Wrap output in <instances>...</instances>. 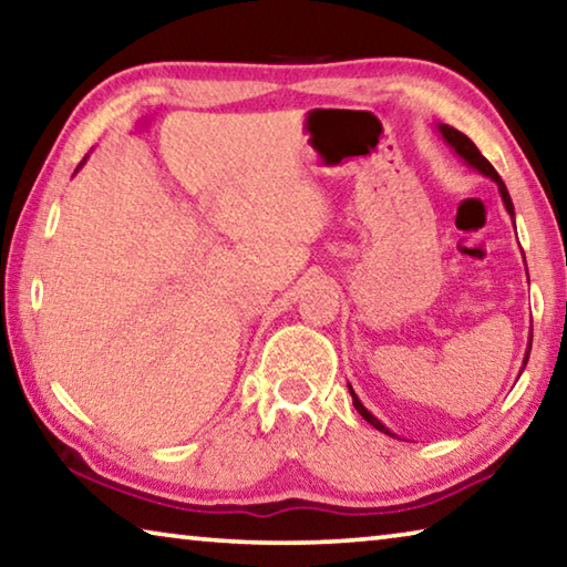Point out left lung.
<instances>
[{
    "instance_id": "1",
    "label": "left lung",
    "mask_w": 567,
    "mask_h": 567,
    "mask_svg": "<svg viewBox=\"0 0 567 567\" xmlns=\"http://www.w3.org/2000/svg\"><path fill=\"white\" fill-rule=\"evenodd\" d=\"M440 134H443V140L447 142L450 147H453L460 157H463L470 167L473 169H477L480 175H485V177H491V179H495L497 182V187H501V197H503V203H505V209L507 213H511V217H515V209H513V199H511V195H507V187H505V182L501 179V175H497L495 172V167L491 165V162H487L483 155H480V150L475 147V142L467 137V134H463L460 130H455V127H450V124H440ZM530 344H533V334H530ZM530 344H527V352H525V360H523V368L527 364V358H530ZM350 388V385H348ZM350 395H352V405H354V410L360 412V415L370 422L372 427L375 430H380V433H385V435H392L390 430L382 425V422L372 415V412H368V408L362 405L360 402V398L354 395V390L350 388ZM395 437V435H392Z\"/></svg>"
}]
</instances>
